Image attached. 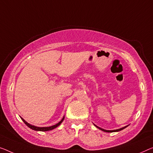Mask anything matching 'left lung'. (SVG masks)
Segmentation results:
<instances>
[{
    "mask_svg": "<svg viewBox=\"0 0 153 153\" xmlns=\"http://www.w3.org/2000/svg\"><path fill=\"white\" fill-rule=\"evenodd\" d=\"M95 125V124H94ZM95 126H96L97 128H98L99 129H100V130H102V131H104V132H107V133H113V132H117V131H122V130H123V129H124L125 128H126L128 126H125V127H123V128H120V129H117V130H113V131H107V130H104V129H103V128H100V127H98V126H97L96 125H95Z\"/></svg>",
    "mask_w": 153,
    "mask_h": 153,
    "instance_id": "8db88e82",
    "label": "left lung"
}]
</instances>
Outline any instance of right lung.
<instances>
[{
	"mask_svg": "<svg viewBox=\"0 0 153 153\" xmlns=\"http://www.w3.org/2000/svg\"><path fill=\"white\" fill-rule=\"evenodd\" d=\"M64 119H65V117L62 118V120H61L60 122H58V124H55V125H53V126H49V127H37V126H32V125L28 124V123H27L25 120L24 119H22V118L21 117V120L23 121L25 124L27 126H28L29 128H30L31 129H33V130H34V131H51V130H53V129L55 128L58 127L59 125H60L61 123L63 122Z\"/></svg>",
	"mask_w": 153,
	"mask_h": 153,
	"instance_id": "right-lung-1",
	"label": "right lung"
}]
</instances>
